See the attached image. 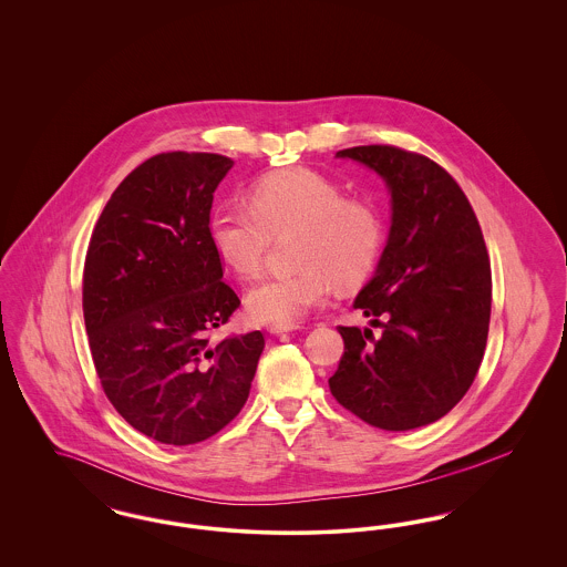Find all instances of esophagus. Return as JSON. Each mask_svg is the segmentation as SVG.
<instances>
[{
    "mask_svg": "<svg viewBox=\"0 0 567 567\" xmlns=\"http://www.w3.org/2000/svg\"><path fill=\"white\" fill-rule=\"evenodd\" d=\"M299 329V324H282V323H271L268 327V331L274 333V336H278V333H287V331H296Z\"/></svg>",
    "mask_w": 567,
    "mask_h": 567,
    "instance_id": "1",
    "label": "esophagus"
}]
</instances>
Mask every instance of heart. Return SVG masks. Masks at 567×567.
<instances>
[{
	"mask_svg": "<svg viewBox=\"0 0 567 567\" xmlns=\"http://www.w3.org/2000/svg\"><path fill=\"white\" fill-rule=\"evenodd\" d=\"M297 268L274 274L246 296L248 315L261 323L293 324L321 306L331 287L352 289L378 266L384 220L374 204L306 167L259 178L248 204L216 206L208 236L218 259L243 278L257 276L271 236L293 231Z\"/></svg>",
	"mask_w": 567,
	"mask_h": 567,
	"instance_id": "b5f03b06",
	"label": "heart"
}]
</instances>
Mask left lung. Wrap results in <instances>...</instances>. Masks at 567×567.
I'll return each mask as SVG.
<instances>
[{"mask_svg": "<svg viewBox=\"0 0 567 567\" xmlns=\"http://www.w3.org/2000/svg\"><path fill=\"white\" fill-rule=\"evenodd\" d=\"M338 157L386 181L393 225L354 299L382 336L340 324L344 352L329 389L374 427L416 430L453 410L483 363L493 291L483 229L457 181L425 155L370 144Z\"/></svg>", "mask_w": 567, "mask_h": 567, "instance_id": "1", "label": "left lung"}]
</instances>
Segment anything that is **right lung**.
Masks as SVG:
<instances>
[{
	"instance_id": "1",
	"label": "right lung",
	"mask_w": 567,
	"mask_h": 567,
	"mask_svg": "<svg viewBox=\"0 0 567 567\" xmlns=\"http://www.w3.org/2000/svg\"><path fill=\"white\" fill-rule=\"evenodd\" d=\"M234 162L159 153L116 187L91 234L82 315L102 389L140 433L197 444L248 400L266 338L213 342L240 306L210 244L215 189Z\"/></svg>"
}]
</instances>
